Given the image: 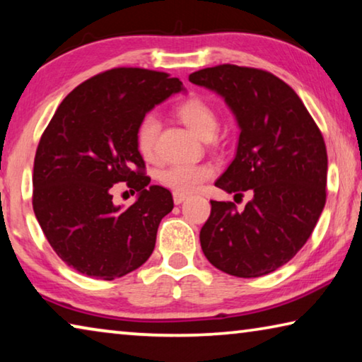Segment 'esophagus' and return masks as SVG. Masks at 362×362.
<instances>
[{
    "label": "esophagus",
    "instance_id": "1",
    "mask_svg": "<svg viewBox=\"0 0 362 362\" xmlns=\"http://www.w3.org/2000/svg\"><path fill=\"white\" fill-rule=\"evenodd\" d=\"M187 199V196H185V194H180V192H173V200H175V204L176 205H180V204H182L185 202V200Z\"/></svg>",
    "mask_w": 362,
    "mask_h": 362
}]
</instances>
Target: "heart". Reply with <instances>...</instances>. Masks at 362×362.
Instances as JSON below:
<instances>
[{"label":"heart","mask_w":362,"mask_h":362,"mask_svg":"<svg viewBox=\"0 0 362 362\" xmlns=\"http://www.w3.org/2000/svg\"><path fill=\"white\" fill-rule=\"evenodd\" d=\"M176 115L194 134L202 141H210L218 127V116L215 108L204 98L191 97L182 100L176 107ZM160 131V121L153 113H148L139 121L136 129V146L146 160L155 157V144ZM212 176L209 165H171L160 173V182L165 187L180 194H192L200 187L205 180Z\"/></svg>","instance_id":"1"}]
</instances>
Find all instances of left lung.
Returning a JSON list of instances; mask_svg holds the SVG:
<instances>
[{"mask_svg": "<svg viewBox=\"0 0 362 362\" xmlns=\"http://www.w3.org/2000/svg\"><path fill=\"white\" fill-rule=\"evenodd\" d=\"M189 81L218 93L241 131L235 158L215 186L239 197L252 192L241 212L233 202L210 200L200 246L225 274H272L304 246L324 210V137L296 92L270 72L220 64Z\"/></svg>", "mask_w": 362, "mask_h": 362, "instance_id": "8db88e82", "label": "left lung"}]
</instances>
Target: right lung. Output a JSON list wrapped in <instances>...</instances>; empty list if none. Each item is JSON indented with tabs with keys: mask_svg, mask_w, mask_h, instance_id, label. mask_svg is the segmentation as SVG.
<instances>
[{
	"mask_svg": "<svg viewBox=\"0 0 362 362\" xmlns=\"http://www.w3.org/2000/svg\"><path fill=\"white\" fill-rule=\"evenodd\" d=\"M181 90L182 82L166 72L105 71L61 102L42 134L33 162V212L53 251L79 274L115 280L153 252L173 197L148 185L136 129L155 105ZM123 180L138 192L127 209L115 206L109 192Z\"/></svg>",
	"mask_w": 362,
	"mask_h": 362,
	"instance_id": "add662e5",
	"label": "right lung"
}]
</instances>
